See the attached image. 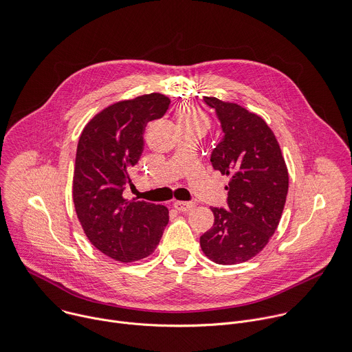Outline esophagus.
<instances>
[{
  "label": "esophagus",
  "instance_id": "obj_1",
  "mask_svg": "<svg viewBox=\"0 0 352 352\" xmlns=\"http://www.w3.org/2000/svg\"><path fill=\"white\" fill-rule=\"evenodd\" d=\"M173 206L177 210H180V212H187V210H190V209H192L195 206V204L194 202H188V201H176L173 204Z\"/></svg>",
  "mask_w": 352,
  "mask_h": 352
}]
</instances>
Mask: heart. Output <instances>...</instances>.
<instances>
[{"instance_id":"obj_1","label":"heart","mask_w":352,"mask_h":352,"mask_svg":"<svg viewBox=\"0 0 352 352\" xmlns=\"http://www.w3.org/2000/svg\"><path fill=\"white\" fill-rule=\"evenodd\" d=\"M176 123L179 129H197L206 131L209 127V118L199 107L183 102L176 108Z\"/></svg>"}]
</instances>
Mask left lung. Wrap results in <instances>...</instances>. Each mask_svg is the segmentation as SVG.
I'll return each instance as SVG.
<instances>
[{"mask_svg":"<svg viewBox=\"0 0 352 352\" xmlns=\"http://www.w3.org/2000/svg\"><path fill=\"white\" fill-rule=\"evenodd\" d=\"M204 101L217 111L225 133L210 162L230 182L225 187L229 208H210L214 226L199 237V245L215 263H243L274 234L286 204L289 172L273 131L259 115L217 97Z\"/></svg>","mask_w":352,"mask_h":352,"instance_id":"8db88e82","label":"left lung"}]
</instances>
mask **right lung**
Here are the masks:
<instances>
[{"label": "right lung", "instance_id": "1", "mask_svg": "<svg viewBox=\"0 0 352 352\" xmlns=\"http://www.w3.org/2000/svg\"><path fill=\"white\" fill-rule=\"evenodd\" d=\"M169 104L160 93L115 102L79 138L72 187L79 222L98 251L123 263L151 255L169 222L165 205L123 197L144 148L146 126L162 118Z\"/></svg>", "mask_w": 352, "mask_h": 352}]
</instances>
